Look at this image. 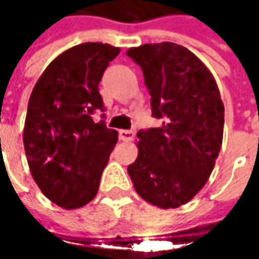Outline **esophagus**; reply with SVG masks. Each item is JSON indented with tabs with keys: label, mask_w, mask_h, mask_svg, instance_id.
Wrapping results in <instances>:
<instances>
[{
	"label": "esophagus",
	"mask_w": 259,
	"mask_h": 259,
	"mask_svg": "<svg viewBox=\"0 0 259 259\" xmlns=\"http://www.w3.org/2000/svg\"><path fill=\"white\" fill-rule=\"evenodd\" d=\"M120 139L124 141V142H130L133 138H135V133L132 130H120Z\"/></svg>",
	"instance_id": "34e87169"
}]
</instances>
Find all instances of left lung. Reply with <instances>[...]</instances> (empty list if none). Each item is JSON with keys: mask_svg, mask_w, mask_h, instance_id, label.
I'll use <instances>...</instances> for the list:
<instances>
[{"mask_svg": "<svg viewBox=\"0 0 259 259\" xmlns=\"http://www.w3.org/2000/svg\"><path fill=\"white\" fill-rule=\"evenodd\" d=\"M142 69L160 127L138 132L127 166L138 195L159 208L189 202L207 183L224 139V102L216 79L187 48L171 41L130 48Z\"/></svg>", "mask_w": 259, "mask_h": 259, "instance_id": "left-lung-1", "label": "left lung"}]
</instances>
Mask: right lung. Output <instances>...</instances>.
Segmentation results:
<instances>
[{"mask_svg":"<svg viewBox=\"0 0 259 259\" xmlns=\"http://www.w3.org/2000/svg\"><path fill=\"white\" fill-rule=\"evenodd\" d=\"M120 48L82 43L60 54L35 82L26 111L24 147L43 195L66 210L94 199L118 132L94 123L103 109L99 83Z\"/></svg>","mask_w":259,"mask_h":259,"instance_id":"obj_1","label":"right lung"}]
</instances>
